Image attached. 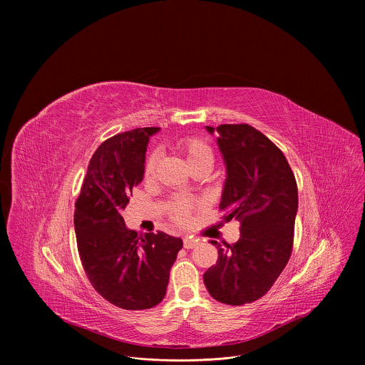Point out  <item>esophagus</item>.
<instances>
[{
	"instance_id": "1",
	"label": "esophagus",
	"mask_w": 365,
	"mask_h": 365,
	"mask_svg": "<svg viewBox=\"0 0 365 365\" xmlns=\"http://www.w3.org/2000/svg\"><path fill=\"white\" fill-rule=\"evenodd\" d=\"M199 244V240H196V238H185L183 240V247L186 248V250H190V248H193V247H196Z\"/></svg>"
}]
</instances>
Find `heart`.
Returning a JSON list of instances; mask_svg holds the SVG:
<instances>
[{
    "mask_svg": "<svg viewBox=\"0 0 365 365\" xmlns=\"http://www.w3.org/2000/svg\"><path fill=\"white\" fill-rule=\"evenodd\" d=\"M179 148L185 154L189 168H193L200 163H211L212 165V162H214V151H212L211 145L200 138H195V137L185 138L179 143ZM155 165H158V155L153 154L145 162V175L147 176H151L154 173ZM190 210H192V202L182 196L176 197L170 206V212H172L173 220L180 225H186L189 222Z\"/></svg>",
    "mask_w": 365,
    "mask_h": 365,
    "instance_id": "heart-1",
    "label": "heart"
}]
</instances>
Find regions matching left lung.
I'll return each instance as SVG.
<instances>
[{
  "mask_svg": "<svg viewBox=\"0 0 365 365\" xmlns=\"http://www.w3.org/2000/svg\"><path fill=\"white\" fill-rule=\"evenodd\" d=\"M217 133L227 168L220 207L241 230L240 240L225 248L211 241L218 259L203 283L215 300L238 306L264 296L289 262L297 185L284 154L263 133L248 124H222Z\"/></svg>",
  "mask_w": 365,
  "mask_h": 365,
  "instance_id": "8db88e82",
  "label": "left lung"
}]
</instances>
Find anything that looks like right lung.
<instances>
[{
    "instance_id": "1",
    "label": "right lung",
    "mask_w": 365,
    "mask_h": 365,
    "mask_svg": "<svg viewBox=\"0 0 365 365\" xmlns=\"http://www.w3.org/2000/svg\"><path fill=\"white\" fill-rule=\"evenodd\" d=\"M158 127L135 128L103 141L88 166L75 203L81 262L93 289L110 303L141 310L166 296L170 269L183 247L166 232L138 234L121 212L144 178L148 140Z\"/></svg>"
}]
</instances>
